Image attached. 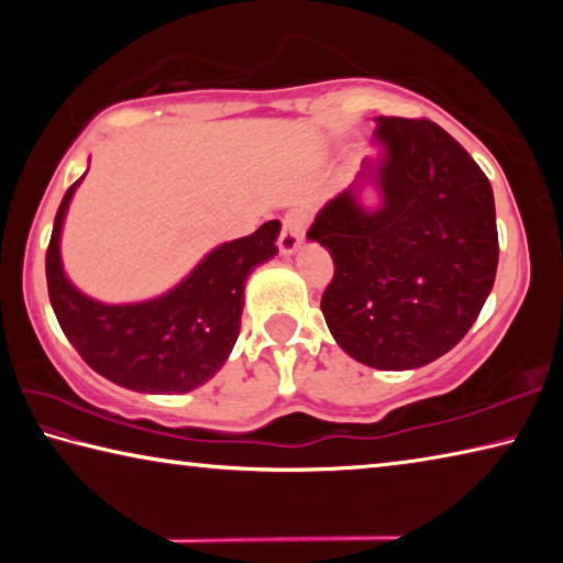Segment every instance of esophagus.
I'll return each instance as SVG.
<instances>
[{"mask_svg":"<svg viewBox=\"0 0 563 563\" xmlns=\"http://www.w3.org/2000/svg\"><path fill=\"white\" fill-rule=\"evenodd\" d=\"M302 235H305V213L298 211V208H292L283 216V228H280V253L283 255H290L295 247L302 243Z\"/></svg>","mask_w":563,"mask_h":563,"instance_id":"1","label":"esophagus"}]
</instances>
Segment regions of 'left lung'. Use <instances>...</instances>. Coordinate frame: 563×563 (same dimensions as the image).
<instances>
[{
  "instance_id": "8db88e82",
  "label": "left lung",
  "mask_w": 563,
  "mask_h": 563,
  "mask_svg": "<svg viewBox=\"0 0 563 563\" xmlns=\"http://www.w3.org/2000/svg\"><path fill=\"white\" fill-rule=\"evenodd\" d=\"M383 208L352 190L322 208L308 238L335 273L320 310L338 345L362 365L412 369L460 342L492 292L499 263L489 178L430 119L379 117Z\"/></svg>"
}]
</instances>
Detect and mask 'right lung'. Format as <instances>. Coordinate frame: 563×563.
Masks as SVG:
<instances>
[{"instance_id":"obj_1","label":"right lung","mask_w":563,"mask_h":563,"mask_svg":"<svg viewBox=\"0 0 563 563\" xmlns=\"http://www.w3.org/2000/svg\"><path fill=\"white\" fill-rule=\"evenodd\" d=\"M81 180V178H79ZM69 186L46 247V288L66 340L101 377L151 395L190 393L211 379L241 332L243 288L255 265L278 255L280 221L225 243L164 298L139 305H101L66 280L59 233Z\"/></svg>"}]
</instances>
